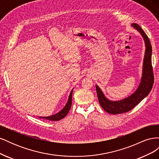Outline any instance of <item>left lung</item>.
<instances>
[{
  "label": "left lung",
  "mask_w": 159,
  "mask_h": 159,
  "mask_svg": "<svg viewBox=\"0 0 159 159\" xmlns=\"http://www.w3.org/2000/svg\"><path fill=\"white\" fill-rule=\"evenodd\" d=\"M141 34L145 44V52L144 56L142 77L140 84L134 92L129 97L119 101H111L105 97L103 91L98 85H95L99 102L105 111L113 115L128 112L133 109L150 93L154 83V75L152 67V46L148 36L137 24L131 25Z\"/></svg>",
  "instance_id": "8db88e82"
}]
</instances>
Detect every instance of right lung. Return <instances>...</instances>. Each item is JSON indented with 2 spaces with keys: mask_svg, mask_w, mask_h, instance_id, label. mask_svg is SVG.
<instances>
[{
  "mask_svg": "<svg viewBox=\"0 0 159 159\" xmlns=\"http://www.w3.org/2000/svg\"><path fill=\"white\" fill-rule=\"evenodd\" d=\"M73 89L71 91V92L69 95V98L68 100V102L66 104L64 107L58 113H57L54 115H51V116H48V117H38L40 119L42 118L43 119H46V120H49V121H59V120H61L65 117L67 115H68L69 111L71 108V99H72V93H73Z\"/></svg>",
  "mask_w": 159,
  "mask_h": 159,
  "instance_id": "obj_1",
  "label": "right lung"
}]
</instances>
